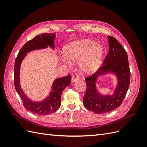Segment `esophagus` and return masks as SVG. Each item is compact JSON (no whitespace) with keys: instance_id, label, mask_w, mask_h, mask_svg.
Masks as SVG:
<instances>
[{"instance_id":"obj_1","label":"esophagus","mask_w":147,"mask_h":147,"mask_svg":"<svg viewBox=\"0 0 147 147\" xmlns=\"http://www.w3.org/2000/svg\"><path fill=\"white\" fill-rule=\"evenodd\" d=\"M79 79H80V78H79L78 75H73L72 77V82H75L76 81L78 80Z\"/></svg>"}]
</instances>
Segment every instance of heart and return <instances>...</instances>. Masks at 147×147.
<instances>
[{"label": "heart", "instance_id": "1", "mask_svg": "<svg viewBox=\"0 0 147 147\" xmlns=\"http://www.w3.org/2000/svg\"><path fill=\"white\" fill-rule=\"evenodd\" d=\"M63 61L69 65L79 62V68L83 74L94 72L101 63L103 50L92 40L84 39L67 45L63 50Z\"/></svg>", "mask_w": 147, "mask_h": 147}]
</instances>
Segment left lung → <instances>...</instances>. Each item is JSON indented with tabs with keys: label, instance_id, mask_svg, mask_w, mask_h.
<instances>
[{
	"label": "left lung",
	"instance_id": "obj_1",
	"mask_svg": "<svg viewBox=\"0 0 147 147\" xmlns=\"http://www.w3.org/2000/svg\"><path fill=\"white\" fill-rule=\"evenodd\" d=\"M109 50L103 65L91 76L86 78V91L83 97V105L95 113L109 112L121 105L130 83V69L127 53L117 40L108 36ZM109 73L116 75L118 83L112 95H103L96 90L97 78Z\"/></svg>",
	"mask_w": 147,
	"mask_h": 147
}]
</instances>
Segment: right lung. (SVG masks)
<instances>
[{"label":"right lung","mask_w":147,"mask_h":147,"mask_svg":"<svg viewBox=\"0 0 147 147\" xmlns=\"http://www.w3.org/2000/svg\"><path fill=\"white\" fill-rule=\"evenodd\" d=\"M55 37L56 34L52 33L42 34L35 36L33 39L26 42L21 48L15 62L14 84L16 91L22 100L24 108L30 112L40 115H50L59 109L61 105V94L64 89L70 84L71 75L56 79L52 84L51 90L47 98L40 102H35L29 99L21 88L20 66L28 53L35 50L47 48L48 47L55 48Z\"/></svg>","instance_id":"1"}]
</instances>
